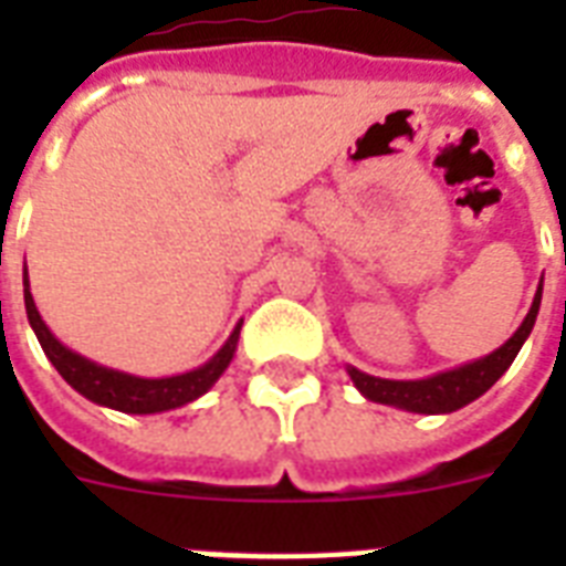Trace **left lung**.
I'll list each match as a JSON object with an SVG mask.
<instances>
[{
    "label": "left lung",
    "mask_w": 566,
    "mask_h": 566,
    "mask_svg": "<svg viewBox=\"0 0 566 566\" xmlns=\"http://www.w3.org/2000/svg\"><path fill=\"white\" fill-rule=\"evenodd\" d=\"M537 308H541V287L535 293V302H532V311L523 319V326L509 337V344H502L496 353H491L488 358H479L473 364H464L458 370L438 373L431 378H420V381H390V378H376L367 376V373L349 367V376H353L355 387L361 390L367 399L373 402L396 405V408H405V411L417 413H449L464 408L467 402H473L488 390V387L509 370L511 361L517 358L520 346L528 337L532 326H535Z\"/></svg>",
    "instance_id": "left-lung-1"
}]
</instances>
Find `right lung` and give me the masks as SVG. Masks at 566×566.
<instances>
[{
  "mask_svg": "<svg viewBox=\"0 0 566 566\" xmlns=\"http://www.w3.org/2000/svg\"><path fill=\"white\" fill-rule=\"evenodd\" d=\"M25 314H29V323L34 328V335H38L40 346H43V353H46L49 361L55 364V370L66 378V385H73L91 402H99L105 408H117V411L126 413L170 411V408L193 402L196 396H202L222 376V370L229 367L240 335L238 326L234 335L229 337V344L222 346L220 353L213 355L211 361L199 367V370L181 373V376L170 378H137L87 361L82 355L70 353L61 340H55V335L49 332L46 323L40 319L38 308H34L29 282H25Z\"/></svg>",
  "mask_w": 566,
  "mask_h": 566,
  "instance_id": "right-lung-1",
  "label": "right lung"
}]
</instances>
